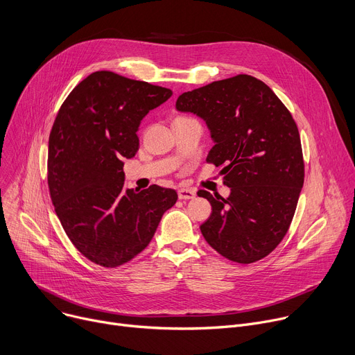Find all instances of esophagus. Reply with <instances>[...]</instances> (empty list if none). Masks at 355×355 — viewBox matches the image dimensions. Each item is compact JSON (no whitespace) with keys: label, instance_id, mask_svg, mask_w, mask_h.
I'll return each instance as SVG.
<instances>
[{"label":"esophagus","instance_id":"esophagus-1","mask_svg":"<svg viewBox=\"0 0 355 355\" xmlns=\"http://www.w3.org/2000/svg\"><path fill=\"white\" fill-rule=\"evenodd\" d=\"M178 195H179V199H182V200L195 199L196 198V190H193V189H179Z\"/></svg>","mask_w":355,"mask_h":355}]
</instances>
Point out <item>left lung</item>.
<instances>
[{
  "instance_id": "left-lung-1",
  "label": "left lung",
  "mask_w": 355,
  "mask_h": 355,
  "mask_svg": "<svg viewBox=\"0 0 355 355\" xmlns=\"http://www.w3.org/2000/svg\"><path fill=\"white\" fill-rule=\"evenodd\" d=\"M176 109L206 122L214 142L206 160L225 166L223 183L230 187L226 199L198 192L211 205L203 237L236 263L266 257L286 236L304 183L302 141L288 109L250 75L184 92Z\"/></svg>"
}]
</instances>
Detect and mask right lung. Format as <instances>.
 <instances>
[{
    "label": "right lung",
    "instance_id": "1",
    "mask_svg": "<svg viewBox=\"0 0 355 355\" xmlns=\"http://www.w3.org/2000/svg\"><path fill=\"white\" fill-rule=\"evenodd\" d=\"M172 91L111 71L79 83L60 107L48 142V186L58 219L88 260L118 267L150 243L178 193L152 184L123 189V159L139 149L136 132Z\"/></svg>",
    "mask_w": 355,
    "mask_h": 355
}]
</instances>
